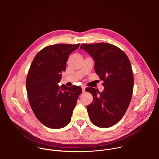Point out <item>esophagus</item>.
<instances>
[{
  "label": "esophagus",
  "mask_w": 159,
  "mask_h": 159,
  "mask_svg": "<svg viewBox=\"0 0 159 159\" xmlns=\"http://www.w3.org/2000/svg\"><path fill=\"white\" fill-rule=\"evenodd\" d=\"M82 92L84 93V92L85 91V87L82 86Z\"/></svg>",
  "instance_id": "esophagus-1"
}]
</instances>
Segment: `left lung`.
Segmentation results:
<instances>
[{"label": "left lung", "instance_id": "1", "mask_svg": "<svg viewBox=\"0 0 159 159\" xmlns=\"http://www.w3.org/2000/svg\"><path fill=\"white\" fill-rule=\"evenodd\" d=\"M80 48L93 58L96 73L104 81L102 93L93 87L85 89L93 97L87 106L89 118L98 127H111L123 118L131 99L134 78L130 61L121 50L109 43L82 44Z\"/></svg>", "mask_w": 159, "mask_h": 159}]
</instances>
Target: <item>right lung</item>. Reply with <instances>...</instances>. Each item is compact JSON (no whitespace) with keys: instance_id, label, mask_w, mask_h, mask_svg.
I'll return each mask as SVG.
<instances>
[{"instance_id":"right-lung-1","label":"right lung","mask_w":159,"mask_h":159,"mask_svg":"<svg viewBox=\"0 0 159 159\" xmlns=\"http://www.w3.org/2000/svg\"><path fill=\"white\" fill-rule=\"evenodd\" d=\"M80 44H57L44 48L35 56L26 79L32 110L45 126L59 129L70 122L80 87L58 85L70 53Z\"/></svg>"}]
</instances>
